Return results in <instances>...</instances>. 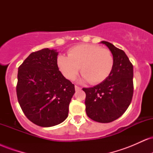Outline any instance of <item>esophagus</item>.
Instances as JSON below:
<instances>
[{
  "mask_svg": "<svg viewBox=\"0 0 153 153\" xmlns=\"http://www.w3.org/2000/svg\"><path fill=\"white\" fill-rule=\"evenodd\" d=\"M75 91H80V89H81V88L78 86V85H75Z\"/></svg>",
  "mask_w": 153,
  "mask_h": 153,
  "instance_id": "34e87169",
  "label": "esophagus"
}]
</instances>
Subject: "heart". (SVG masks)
Masks as SVG:
<instances>
[{
    "label": "heart",
    "mask_w": 153,
    "mask_h": 153,
    "mask_svg": "<svg viewBox=\"0 0 153 153\" xmlns=\"http://www.w3.org/2000/svg\"><path fill=\"white\" fill-rule=\"evenodd\" d=\"M57 63L59 71L68 80H75L80 68L82 80L91 84H98L111 75L114 59L108 49L83 44L70 49L68 57L58 56Z\"/></svg>",
    "instance_id": "obj_1"
}]
</instances>
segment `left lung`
<instances>
[{
	"label": "left lung",
	"instance_id": "left-lung-1",
	"mask_svg": "<svg viewBox=\"0 0 153 153\" xmlns=\"http://www.w3.org/2000/svg\"><path fill=\"white\" fill-rule=\"evenodd\" d=\"M101 43L113 54V71L103 82L82 91L88 117L95 122L108 123L119 118L130 104L134 91L133 65L124 51L108 42Z\"/></svg>",
	"mask_w": 153,
	"mask_h": 153
}]
</instances>
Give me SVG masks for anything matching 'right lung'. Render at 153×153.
Returning a JSON list of instances; mask_svg holds the SVG:
<instances>
[{"instance_id":"right-lung-1","label":"right lung","mask_w":153,"mask_h":153,"mask_svg":"<svg viewBox=\"0 0 153 153\" xmlns=\"http://www.w3.org/2000/svg\"><path fill=\"white\" fill-rule=\"evenodd\" d=\"M56 50L32 52L19 67L17 99L28 119L49 127L60 124L68 116L75 85L57 66Z\"/></svg>"}]
</instances>
